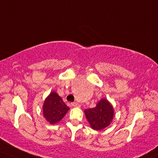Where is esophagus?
<instances>
[{
	"mask_svg": "<svg viewBox=\"0 0 158 158\" xmlns=\"http://www.w3.org/2000/svg\"><path fill=\"white\" fill-rule=\"evenodd\" d=\"M71 105H72L73 107H79V106H80V105H79V103H77V102L72 103H71Z\"/></svg>",
	"mask_w": 158,
	"mask_h": 158,
	"instance_id": "esophagus-1",
	"label": "esophagus"
}]
</instances>
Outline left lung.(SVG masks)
<instances>
[{
  "label": "left lung",
  "instance_id": "1",
  "mask_svg": "<svg viewBox=\"0 0 158 158\" xmlns=\"http://www.w3.org/2000/svg\"><path fill=\"white\" fill-rule=\"evenodd\" d=\"M85 114L92 128L101 131L109 126L112 122L114 109L108 100L103 98L97 103L95 107L85 109Z\"/></svg>",
  "mask_w": 158,
  "mask_h": 158
}]
</instances>
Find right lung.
Wrapping results in <instances>:
<instances>
[{"label": "right lung", "mask_w": 158, "mask_h": 158, "mask_svg": "<svg viewBox=\"0 0 158 158\" xmlns=\"http://www.w3.org/2000/svg\"><path fill=\"white\" fill-rule=\"evenodd\" d=\"M69 110V108L55 92L50 93L44 102V117L52 125L60 121Z\"/></svg>", "instance_id": "add662e5"}]
</instances>
